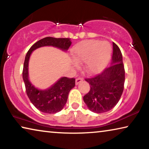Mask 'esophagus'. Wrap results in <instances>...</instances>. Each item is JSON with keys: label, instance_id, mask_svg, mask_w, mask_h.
I'll list each match as a JSON object with an SVG mask.
<instances>
[{"label": "esophagus", "instance_id": "obj_1", "mask_svg": "<svg viewBox=\"0 0 149 149\" xmlns=\"http://www.w3.org/2000/svg\"><path fill=\"white\" fill-rule=\"evenodd\" d=\"M83 81V78L81 77H77L76 79H75V84L76 85H78L79 84L80 82H81Z\"/></svg>", "mask_w": 149, "mask_h": 149}]
</instances>
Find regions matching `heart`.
Masks as SVG:
<instances>
[{"label": "heart", "mask_w": 149, "mask_h": 149, "mask_svg": "<svg viewBox=\"0 0 149 149\" xmlns=\"http://www.w3.org/2000/svg\"><path fill=\"white\" fill-rule=\"evenodd\" d=\"M110 45L107 41L91 39L84 41L75 47L74 54L76 62H86L91 73H98L104 68L111 56Z\"/></svg>", "instance_id": "b5f03b06"}]
</instances>
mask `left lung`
Here are the masks:
<instances>
[{
  "label": "left lung",
  "instance_id": "1",
  "mask_svg": "<svg viewBox=\"0 0 149 149\" xmlns=\"http://www.w3.org/2000/svg\"><path fill=\"white\" fill-rule=\"evenodd\" d=\"M112 44V65L101 74L85 78L91 88L84 97V100L91 111L98 114L112 110L120 100L124 88L122 54L118 45L114 42Z\"/></svg>",
  "mask_w": 149,
  "mask_h": 149
}]
</instances>
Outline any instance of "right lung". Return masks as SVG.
Returning a JSON list of instances; mask_svg holds the SVG:
<instances>
[{
    "mask_svg": "<svg viewBox=\"0 0 149 149\" xmlns=\"http://www.w3.org/2000/svg\"><path fill=\"white\" fill-rule=\"evenodd\" d=\"M72 44L68 38H54L47 37L35 42L27 52L23 68V79L26 91L30 101L35 108L47 114H55L64 108L67 102L69 92L75 84V78L62 77L54 85L47 90L35 88L28 79V63L33 50L44 46H53L67 50Z\"/></svg>",
    "mask_w": 149,
    "mask_h": 149,
    "instance_id": "right-lung-1",
    "label": "right lung"
}]
</instances>
